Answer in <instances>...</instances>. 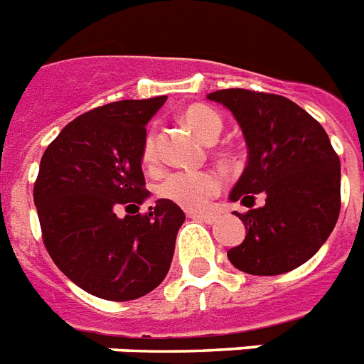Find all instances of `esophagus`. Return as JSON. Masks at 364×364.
<instances>
[{"label": "esophagus", "instance_id": "1", "mask_svg": "<svg viewBox=\"0 0 364 364\" xmlns=\"http://www.w3.org/2000/svg\"><path fill=\"white\" fill-rule=\"evenodd\" d=\"M190 218L193 220H201V223H207V224H213L217 220L215 215H209V213H190Z\"/></svg>", "mask_w": 364, "mask_h": 364}]
</instances>
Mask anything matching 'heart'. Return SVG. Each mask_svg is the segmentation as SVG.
Returning <instances> with one entry per match:
<instances>
[{
    "instance_id": "obj_1",
    "label": "heart",
    "mask_w": 364,
    "mask_h": 364,
    "mask_svg": "<svg viewBox=\"0 0 364 364\" xmlns=\"http://www.w3.org/2000/svg\"><path fill=\"white\" fill-rule=\"evenodd\" d=\"M184 124L205 144H213L223 132V119L207 105H190L182 113ZM141 165H155V138L149 134L141 147ZM218 192V178L211 172H171L155 186L157 198L171 201L188 211H198Z\"/></svg>"
}]
</instances>
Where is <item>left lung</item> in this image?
<instances>
[{"instance_id":"obj_1","label":"left lung","mask_w":364,"mask_h":364,"mask_svg":"<svg viewBox=\"0 0 364 364\" xmlns=\"http://www.w3.org/2000/svg\"><path fill=\"white\" fill-rule=\"evenodd\" d=\"M228 109L244 134L247 165L228 199L253 207L236 213L245 240L228 251L242 272L276 276L307 263L340 217V157L324 128L288 97L250 90L207 95Z\"/></svg>"}]
</instances>
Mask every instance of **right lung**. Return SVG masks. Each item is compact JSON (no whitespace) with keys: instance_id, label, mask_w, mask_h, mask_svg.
<instances>
[{"instance_id":"add662e5","label":"right lung","mask_w":364,"mask_h":364,"mask_svg":"<svg viewBox=\"0 0 364 364\" xmlns=\"http://www.w3.org/2000/svg\"><path fill=\"white\" fill-rule=\"evenodd\" d=\"M165 101L92 109L68 122L40 161L34 205L46 250L68 280L101 299H138L171 269L184 211L157 199L138 213L149 198L141 172L146 124Z\"/></svg>"}]
</instances>
